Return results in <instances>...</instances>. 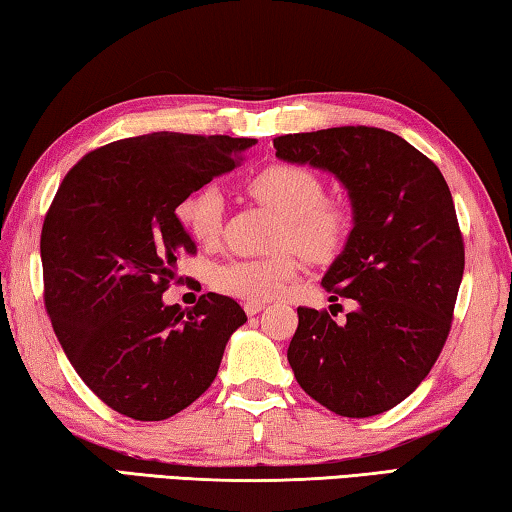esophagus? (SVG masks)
I'll list each match as a JSON object with an SVG mask.
<instances>
[{"mask_svg": "<svg viewBox=\"0 0 512 512\" xmlns=\"http://www.w3.org/2000/svg\"><path fill=\"white\" fill-rule=\"evenodd\" d=\"M242 308H245L247 315H256V313H261L263 308H265V301H245V304H242Z\"/></svg>", "mask_w": 512, "mask_h": 512, "instance_id": "obj_1", "label": "esophagus"}]
</instances>
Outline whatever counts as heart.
Instances as JSON below:
<instances>
[{
    "label": "heart",
    "mask_w": 512,
    "mask_h": 512,
    "mask_svg": "<svg viewBox=\"0 0 512 512\" xmlns=\"http://www.w3.org/2000/svg\"><path fill=\"white\" fill-rule=\"evenodd\" d=\"M245 190L281 215L274 233V247L281 251L267 258H233L217 265L211 283L222 295L247 301L272 299L299 272L296 248L308 261L326 263L345 247L351 231L349 208L342 201L324 199V183L308 167L272 163L249 174ZM222 208V195L215 188L195 190L179 201L177 220L192 242L211 247L220 238ZM286 246L296 248L286 250Z\"/></svg>",
    "instance_id": "b5f03b06"
}]
</instances>
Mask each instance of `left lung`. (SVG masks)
I'll return each mask as SVG.
<instances>
[{"label":"left lung","mask_w":512,"mask_h":512,"mask_svg":"<svg viewBox=\"0 0 512 512\" xmlns=\"http://www.w3.org/2000/svg\"><path fill=\"white\" fill-rule=\"evenodd\" d=\"M274 149L281 161L331 172L354 211L322 286L354 299L356 311L338 324L299 306L288 363L335 415L385 413L426 379L454 320L465 247L447 181L404 138L376 127L288 133Z\"/></svg>","instance_id":"obj_1"}]
</instances>
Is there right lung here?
Masks as SVG:
<instances>
[{"label":"right lung","instance_id":"add662e5","mask_svg":"<svg viewBox=\"0 0 512 512\" xmlns=\"http://www.w3.org/2000/svg\"><path fill=\"white\" fill-rule=\"evenodd\" d=\"M254 138L158 131L104 145L65 174L40 236L45 308L83 383L120 415L161 422L215 381L247 315L231 297L192 311L163 292L195 242L179 201L231 172Z\"/></svg>","mask_w":512,"mask_h":512}]
</instances>
